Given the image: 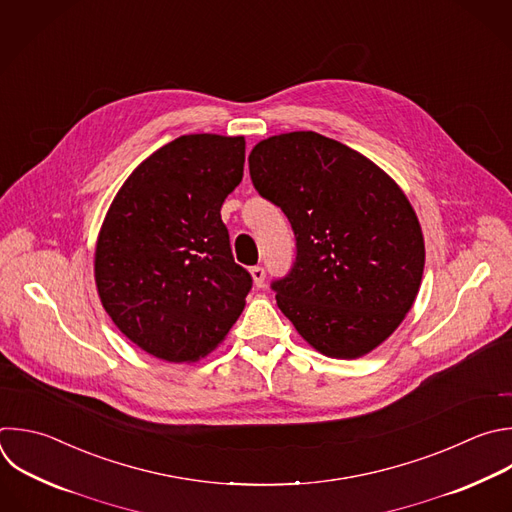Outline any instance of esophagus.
<instances>
[{"label":"esophagus","mask_w":512,"mask_h":512,"mask_svg":"<svg viewBox=\"0 0 512 512\" xmlns=\"http://www.w3.org/2000/svg\"><path fill=\"white\" fill-rule=\"evenodd\" d=\"M251 277H253V285L255 287H263L265 285V269L263 267H259V265H255V267H251Z\"/></svg>","instance_id":"obj_1"}]
</instances>
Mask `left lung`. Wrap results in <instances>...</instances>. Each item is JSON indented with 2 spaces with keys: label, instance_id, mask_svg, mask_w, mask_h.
<instances>
[{
  "label": "left lung",
  "instance_id": "left-lung-1",
  "mask_svg": "<svg viewBox=\"0 0 512 512\" xmlns=\"http://www.w3.org/2000/svg\"><path fill=\"white\" fill-rule=\"evenodd\" d=\"M249 173L295 233V265L273 289L297 333L337 360L384 344L416 301L426 259L400 185L362 152L311 130L257 142Z\"/></svg>",
  "mask_w": 512,
  "mask_h": 512
}]
</instances>
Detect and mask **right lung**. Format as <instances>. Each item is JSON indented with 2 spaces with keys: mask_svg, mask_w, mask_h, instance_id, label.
Segmentation results:
<instances>
[{
  "mask_svg": "<svg viewBox=\"0 0 512 512\" xmlns=\"http://www.w3.org/2000/svg\"><path fill=\"white\" fill-rule=\"evenodd\" d=\"M243 164L245 136H179L132 170L106 211L94 249L98 297L158 360L199 362L245 309L251 275L221 221Z\"/></svg>",
  "mask_w": 512,
  "mask_h": 512,
  "instance_id": "right-lung-1",
  "label": "right lung"
}]
</instances>
